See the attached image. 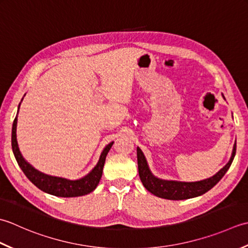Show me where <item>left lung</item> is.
Masks as SVG:
<instances>
[{"instance_id": "obj_1", "label": "left lung", "mask_w": 248, "mask_h": 248, "mask_svg": "<svg viewBox=\"0 0 248 248\" xmlns=\"http://www.w3.org/2000/svg\"><path fill=\"white\" fill-rule=\"evenodd\" d=\"M236 151V143L233 145L231 158L223 169H220L215 175L210 179H206L200 182H194V183H182V182H173V181H164L159 180L151 173V171L146 164L144 155L139 148H137V159H138V170L140 180L144 185V187L150 193L159 197V198L169 199V200H184L194 198V197L205 194L206 191L213 188L218 183L220 179L223 178L227 170L232 164V160L234 158Z\"/></svg>"}]
</instances>
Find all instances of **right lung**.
<instances>
[{
	"label": "right lung",
	"mask_w": 248,
	"mask_h": 248,
	"mask_svg": "<svg viewBox=\"0 0 248 248\" xmlns=\"http://www.w3.org/2000/svg\"><path fill=\"white\" fill-rule=\"evenodd\" d=\"M20 106V105H19ZM16 128H17V117L14 120L13 130H12V148L15 157H16L17 163L20 168L23 171V173L27 175V178L32 182V183L38 187L40 190L48 193L50 195L58 196V197H78L88 195L91 191H93L99 180L102 178L103 168L105 165L106 156H107L109 150L112 146L113 142L109 143L103 151L97 165L91 172L84 176V178L77 180V181H69L62 178H55V176H50L39 172L35 168L24 160L21 153H20L17 142L16 136Z\"/></svg>",
	"instance_id": "right-lung-1"
}]
</instances>
